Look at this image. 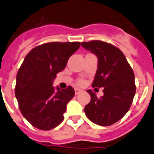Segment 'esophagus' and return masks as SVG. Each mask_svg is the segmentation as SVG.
<instances>
[{
    "label": "esophagus",
    "mask_w": 154,
    "mask_h": 154,
    "mask_svg": "<svg viewBox=\"0 0 154 154\" xmlns=\"http://www.w3.org/2000/svg\"><path fill=\"white\" fill-rule=\"evenodd\" d=\"M82 91V90H80V89L78 88H75V94H80L81 92Z\"/></svg>",
    "instance_id": "1"
}]
</instances>
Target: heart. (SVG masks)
Wrapping results in <instances>:
<instances>
[{"mask_svg": "<svg viewBox=\"0 0 154 154\" xmlns=\"http://www.w3.org/2000/svg\"><path fill=\"white\" fill-rule=\"evenodd\" d=\"M77 83H78L79 85H82V84H83V81L82 80H79L78 82H77Z\"/></svg>", "mask_w": 154, "mask_h": 154, "instance_id": "1", "label": "heart"}]
</instances>
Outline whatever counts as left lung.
Returning a JSON list of instances; mask_svg holds the SVG:
<instances>
[{
    "instance_id": "8db88e82",
    "label": "left lung",
    "mask_w": 154,
    "mask_h": 154,
    "mask_svg": "<svg viewBox=\"0 0 154 154\" xmlns=\"http://www.w3.org/2000/svg\"><path fill=\"white\" fill-rule=\"evenodd\" d=\"M84 48L98 58V68L92 87H103V95L88 90L91 101L85 107L86 117L102 126H111L129 111L135 94V74L123 53L101 41L82 42Z\"/></svg>"
}]
</instances>
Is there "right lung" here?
Listing matches in <instances>:
<instances>
[{
    "label": "right lung",
    "instance_id": "1",
    "mask_svg": "<svg viewBox=\"0 0 154 154\" xmlns=\"http://www.w3.org/2000/svg\"><path fill=\"white\" fill-rule=\"evenodd\" d=\"M80 45L78 42L42 44L26 55L19 68L15 96L23 116L37 129L49 131L63 120L75 91L72 86L63 90L57 86L55 91L53 81Z\"/></svg>",
    "mask_w": 154,
    "mask_h": 154
}]
</instances>
